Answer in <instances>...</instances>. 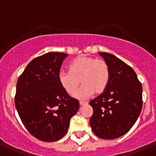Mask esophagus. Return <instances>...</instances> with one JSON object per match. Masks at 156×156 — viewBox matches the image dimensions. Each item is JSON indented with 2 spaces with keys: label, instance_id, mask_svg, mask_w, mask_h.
<instances>
[{
  "label": "esophagus",
  "instance_id": "obj_1",
  "mask_svg": "<svg viewBox=\"0 0 156 156\" xmlns=\"http://www.w3.org/2000/svg\"><path fill=\"white\" fill-rule=\"evenodd\" d=\"M79 104H80V105H86L87 102H86V101H79Z\"/></svg>",
  "mask_w": 156,
  "mask_h": 156
}]
</instances>
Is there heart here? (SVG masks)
Listing matches in <instances>:
<instances>
[{"label":"heart","mask_w":156,"mask_h":156,"mask_svg":"<svg viewBox=\"0 0 156 156\" xmlns=\"http://www.w3.org/2000/svg\"><path fill=\"white\" fill-rule=\"evenodd\" d=\"M110 79L108 64L103 59L94 57H78L69 65L68 71H60L58 80L70 95L76 92L80 81L81 88L75 94L79 99L88 98L92 93L100 94L105 91Z\"/></svg>","instance_id":"obj_1"}]
</instances>
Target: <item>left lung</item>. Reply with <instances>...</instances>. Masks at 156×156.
<instances>
[{
	"instance_id": "left-lung-1",
	"label": "left lung",
	"mask_w": 156,
	"mask_h": 156,
	"mask_svg": "<svg viewBox=\"0 0 156 156\" xmlns=\"http://www.w3.org/2000/svg\"><path fill=\"white\" fill-rule=\"evenodd\" d=\"M110 68L105 91L90 101V126L98 137L115 139L127 133L140 115L142 87L135 71L115 55L99 52Z\"/></svg>"
}]
</instances>
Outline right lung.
I'll list each match as a JSON object with an SVG mask.
<instances>
[{"instance_id": "add662e5", "label": "right lung", "mask_w": 156, "mask_h": 156, "mask_svg": "<svg viewBox=\"0 0 156 156\" xmlns=\"http://www.w3.org/2000/svg\"><path fill=\"white\" fill-rule=\"evenodd\" d=\"M68 54L49 52L34 58L19 76L14 98L21 122L33 136L55 142L67 133L78 100L64 90L58 80Z\"/></svg>"}]
</instances>
